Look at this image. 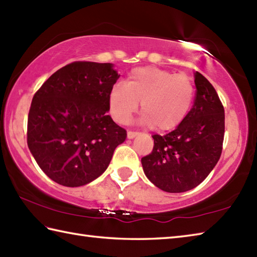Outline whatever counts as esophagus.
<instances>
[{"label": "esophagus", "mask_w": 257, "mask_h": 257, "mask_svg": "<svg viewBox=\"0 0 257 257\" xmlns=\"http://www.w3.org/2000/svg\"><path fill=\"white\" fill-rule=\"evenodd\" d=\"M139 132H134V131H127V139H134Z\"/></svg>", "instance_id": "obj_1"}]
</instances>
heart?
<instances>
[{"mask_svg":"<svg viewBox=\"0 0 257 257\" xmlns=\"http://www.w3.org/2000/svg\"><path fill=\"white\" fill-rule=\"evenodd\" d=\"M195 88L191 76L154 66L131 71L125 85L115 84L108 93V108L118 123L127 122L141 104L143 122L164 132L184 121L194 101Z\"/></svg>","mask_w":257,"mask_h":257,"instance_id":"1","label":"heart"}]
</instances>
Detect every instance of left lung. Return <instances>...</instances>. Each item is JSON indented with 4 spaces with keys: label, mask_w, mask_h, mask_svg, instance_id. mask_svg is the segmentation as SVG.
<instances>
[{
    "label": "left lung",
    "mask_w": 257,
    "mask_h": 257,
    "mask_svg": "<svg viewBox=\"0 0 257 257\" xmlns=\"http://www.w3.org/2000/svg\"><path fill=\"white\" fill-rule=\"evenodd\" d=\"M194 104L179 126L154 134L153 151L142 158L148 179L169 193L190 191L206 179L221 158L225 131L224 106L215 88L195 73Z\"/></svg>",
    "instance_id": "obj_1"
}]
</instances>
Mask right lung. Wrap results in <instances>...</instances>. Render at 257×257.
Instances as JSON below:
<instances>
[{
    "mask_svg": "<svg viewBox=\"0 0 257 257\" xmlns=\"http://www.w3.org/2000/svg\"><path fill=\"white\" fill-rule=\"evenodd\" d=\"M119 75L111 63L63 66L34 94L28 145L41 170L63 186L85 185L107 169L126 131L113 122L108 93Z\"/></svg>",
    "mask_w": 257,
    "mask_h": 257,
    "instance_id": "right-lung-1",
    "label": "right lung"
}]
</instances>
